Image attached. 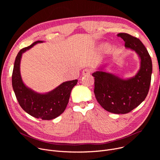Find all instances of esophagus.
<instances>
[{"instance_id":"1","label":"esophagus","mask_w":160,"mask_h":160,"mask_svg":"<svg viewBox=\"0 0 160 160\" xmlns=\"http://www.w3.org/2000/svg\"><path fill=\"white\" fill-rule=\"evenodd\" d=\"M92 71L91 69H90L89 68H86L85 69H83V71H82V74L83 75H88V74H90L91 73Z\"/></svg>"}]
</instances>
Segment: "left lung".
I'll return each instance as SVG.
<instances>
[{
	"mask_svg": "<svg viewBox=\"0 0 160 160\" xmlns=\"http://www.w3.org/2000/svg\"><path fill=\"white\" fill-rule=\"evenodd\" d=\"M117 36L124 41L126 48L134 50L139 55V71L135 77L127 80L100 71L93 72L92 76L95 77V95L100 105L109 112L124 114L138 107L147 97L152 64L147 48L138 38L127 33H119Z\"/></svg>",
	"mask_w": 160,
	"mask_h": 160,
	"instance_id": "left-lung-1",
	"label": "left lung"
}]
</instances>
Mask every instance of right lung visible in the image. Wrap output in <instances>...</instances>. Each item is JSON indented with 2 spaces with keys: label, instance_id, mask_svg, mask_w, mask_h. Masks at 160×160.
<instances>
[{
  "label": "right lung",
  "instance_id": "obj_1",
  "mask_svg": "<svg viewBox=\"0 0 160 160\" xmlns=\"http://www.w3.org/2000/svg\"><path fill=\"white\" fill-rule=\"evenodd\" d=\"M42 41H37L31 45L22 48L15 58L13 73L12 86L21 107L27 113L37 119L52 120L60 115L69 102L72 89L77 85V80L62 83L46 94H40L24 84L20 73L22 54Z\"/></svg>",
  "mask_w": 160,
  "mask_h": 160
}]
</instances>
